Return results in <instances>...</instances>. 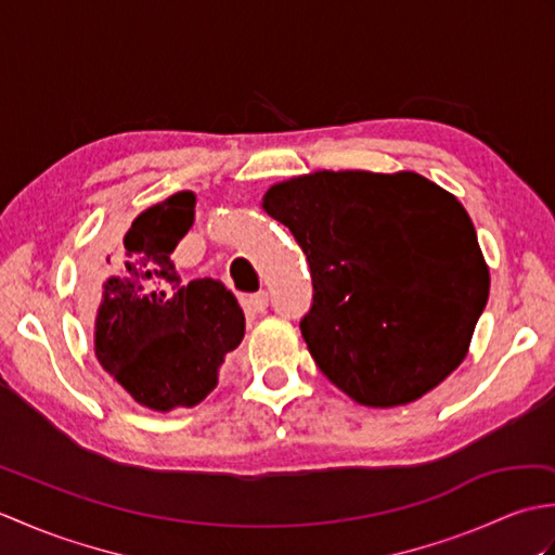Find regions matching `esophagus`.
<instances>
[{
  "label": "esophagus",
  "instance_id": "34e87169",
  "mask_svg": "<svg viewBox=\"0 0 555 555\" xmlns=\"http://www.w3.org/2000/svg\"><path fill=\"white\" fill-rule=\"evenodd\" d=\"M269 305V296L267 291H259V293H253V296L245 298V308L247 312H264Z\"/></svg>",
  "mask_w": 555,
  "mask_h": 555
}]
</instances>
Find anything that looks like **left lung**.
Here are the masks:
<instances>
[{"mask_svg": "<svg viewBox=\"0 0 555 555\" xmlns=\"http://www.w3.org/2000/svg\"><path fill=\"white\" fill-rule=\"evenodd\" d=\"M312 276L300 332L317 367L370 408L405 405L465 360L489 267L457 197L415 171H314L262 197Z\"/></svg>", "mask_w": 555, "mask_h": 555, "instance_id": "obj_1", "label": "left lung"}]
</instances>
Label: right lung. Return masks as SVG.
I'll use <instances>...</instances> for the list:
<instances>
[{"label":"right lung","mask_w":555,"mask_h":555,"mask_svg":"<svg viewBox=\"0 0 555 555\" xmlns=\"http://www.w3.org/2000/svg\"><path fill=\"white\" fill-rule=\"evenodd\" d=\"M193 219L191 191L140 211L104 257L102 284L90 288L98 362L135 403L157 412L207 398L245 334L241 305L221 281L181 284L171 253Z\"/></svg>","instance_id":"add662e5"}]
</instances>
